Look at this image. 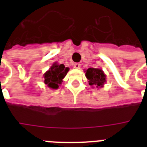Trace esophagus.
<instances>
[{"mask_svg":"<svg viewBox=\"0 0 147 147\" xmlns=\"http://www.w3.org/2000/svg\"><path fill=\"white\" fill-rule=\"evenodd\" d=\"M73 66L75 69H80L81 64H79V63H75V64L73 65Z\"/></svg>","mask_w":147,"mask_h":147,"instance_id":"esophagus-1","label":"esophagus"}]
</instances>
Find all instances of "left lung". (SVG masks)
<instances>
[{
    "mask_svg": "<svg viewBox=\"0 0 147 147\" xmlns=\"http://www.w3.org/2000/svg\"><path fill=\"white\" fill-rule=\"evenodd\" d=\"M85 72L86 78L88 79L89 85L101 88L106 82V76L102 69L89 68Z\"/></svg>",
    "mask_w": 147,
    "mask_h": 147,
    "instance_id": "1",
    "label": "left lung"
}]
</instances>
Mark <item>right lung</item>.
<instances>
[{
  "label": "right lung",
  "mask_w": 147,
  "mask_h": 147,
  "mask_svg": "<svg viewBox=\"0 0 147 147\" xmlns=\"http://www.w3.org/2000/svg\"><path fill=\"white\" fill-rule=\"evenodd\" d=\"M69 69L65 67L63 64L58 65L56 62L50 67V69L43 75L44 83L53 89H57L62 82V79L66 76Z\"/></svg>",
  "instance_id": "right-lung-1"
}]
</instances>
